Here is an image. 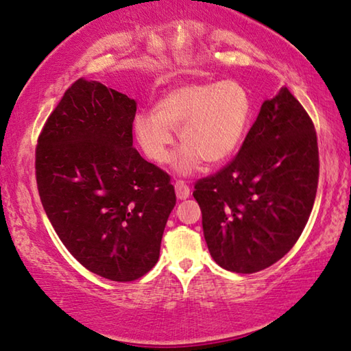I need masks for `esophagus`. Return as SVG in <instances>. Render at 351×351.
<instances>
[{
	"mask_svg": "<svg viewBox=\"0 0 351 351\" xmlns=\"http://www.w3.org/2000/svg\"><path fill=\"white\" fill-rule=\"evenodd\" d=\"M175 192H176V196L178 199H187V197L190 196V189L189 186L184 181H175Z\"/></svg>",
	"mask_w": 351,
	"mask_h": 351,
	"instance_id": "34e87169",
	"label": "esophagus"
}]
</instances>
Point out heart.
I'll return each mask as SVG.
<instances>
[{"instance_id": "obj_1", "label": "heart", "mask_w": 351, "mask_h": 351, "mask_svg": "<svg viewBox=\"0 0 351 351\" xmlns=\"http://www.w3.org/2000/svg\"><path fill=\"white\" fill-rule=\"evenodd\" d=\"M252 117L253 101L242 82H187L165 93L154 113L136 114L133 129L145 156L156 164L169 161L175 144L171 130H180L182 149L173 165L189 175L202 159L227 161L244 141Z\"/></svg>"}]
</instances>
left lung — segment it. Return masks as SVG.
<instances>
[{"label": "left lung", "mask_w": 351, "mask_h": 351, "mask_svg": "<svg viewBox=\"0 0 351 351\" xmlns=\"http://www.w3.org/2000/svg\"><path fill=\"white\" fill-rule=\"evenodd\" d=\"M317 180L313 121L282 87L264 101L237 156L195 184L215 263L245 275L278 263L307 224Z\"/></svg>", "instance_id": "obj_1"}]
</instances>
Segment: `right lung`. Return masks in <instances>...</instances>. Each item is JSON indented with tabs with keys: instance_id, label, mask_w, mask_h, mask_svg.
<instances>
[{
	"instance_id": "obj_1",
	"label": "right lung",
	"mask_w": 351,
	"mask_h": 351,
	"mask_svg": "<svg viewBox=\"0 0 351 351\" xmlns=\"http://www.w3.org/2000/svg\"><path fill=\"white\" fill-rule=\"evenodd\" d=\"M136 101L76 80L38 136L35 175L62 244L95 275L117 282L158 263L176 204L170 176L133 147Z\"/></svg>"
}]
</instances>
